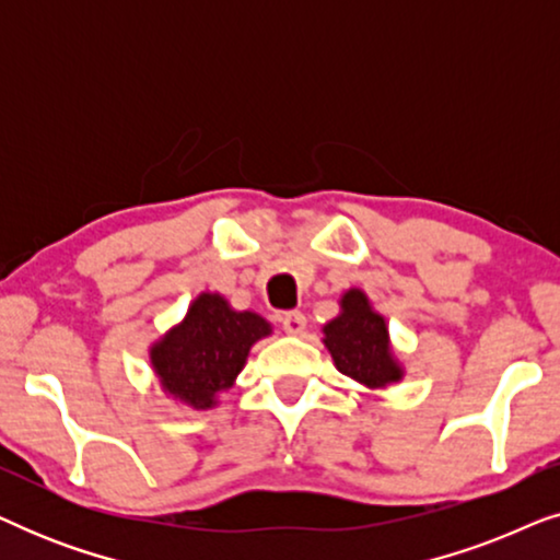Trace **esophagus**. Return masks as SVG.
Masks as SVG:
<instances>
[{"instance_id": "esophagus-1", "label": "esophagus", "mask_w": 560, "mask_h": 560, "mask_svg": "<svg viewBox=\"0 0 560 560\" xmlns=\"http://www.w3.org/2000/svg\"><path fill=\"white\" fill-rule=\"evenodd\" d=\"M305 324H308V320H305V313L301 311H288L285 316H282V328H285L288 334H303Z\"/></svg>"}]
</instances>
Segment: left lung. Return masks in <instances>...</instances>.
<instances>
[{
	"instance_id": "8db88e82",
	"label": "left lung",
	"mask_w": 560,
	"mask_h": 560,
	"mask_svg": "<svg viewBox=\"0 0 560 560\" xmlns=\"http://www.w3.org/2000/svg\"><path fill=\"white\" fill-rule=\"evenodd\" d=\"M341 316L324 328L336 370L366 387L400 380V366L389 354L385 318L370 308L362 290H349L341 298Z\"/></svg>"
}]
</instances>
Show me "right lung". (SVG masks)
Masks as SVG:
<instances>
[{"mask_svg":"<svg viewBox=\"0 0 560 560\" xmlns=\"http://www.w3.org/2000/svg\"><path fill=\"white\" fill-rule=\"evenodd\" d=\"M270 334V324L249 311H232L221 295L203 293L186 320L152 349V366L167 393L206 410L232 387L249 347Z\"/></svg>","mask_w":560,"mask_h":560,"instance_id":"add662e5","label":"right lung"}]
</instances>
